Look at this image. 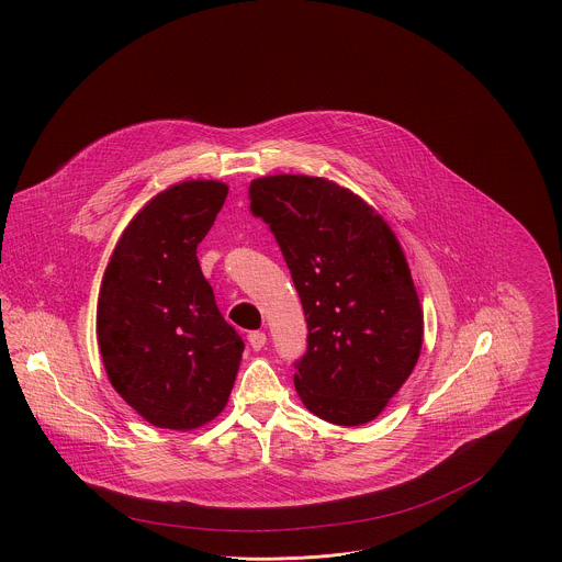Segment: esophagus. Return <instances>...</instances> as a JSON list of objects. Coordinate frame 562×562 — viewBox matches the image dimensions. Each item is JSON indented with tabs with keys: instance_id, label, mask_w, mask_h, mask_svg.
Masks as SVG:
<instances>
[{
	"instance_id": "esophagus-1",
	"label": "esophagus",
	"mask_w": 562,
	"mask_h": 562,
	"mask_svg": "<svg viewBox=\"0 0 562 562\" xmlns=\"http://www.w3.org/2000/svg\"><path fill=\"white\" fill-rule=\"evenodd\" d=\"M247 342L251 345V349H256V351H258V349H262V347H265V342H267V335H265V333H258V330H256V333H249V335H247Z\"/></svg>"
}]
</instances>
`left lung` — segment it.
Listing matches in <instances>:
<instances>
[{
    "label": "left lung",
    "mask_w": 562,
    "mask_h": 562,
    "mask_svg": "<svg viewBox=\"0 0 562 562\" xmlns=\"http://www.w3.org/2000/svg\"><path fill=\"white\" fill-rule=\"evenodd\" d=\"M249 200L304 306L308 349L293 378L300 400L337 426L373 422L413 373L424 342V311L395 232L326 178H256Z\"/></svg>",
    "instance_id": "8db88e82"
}]
</instances>
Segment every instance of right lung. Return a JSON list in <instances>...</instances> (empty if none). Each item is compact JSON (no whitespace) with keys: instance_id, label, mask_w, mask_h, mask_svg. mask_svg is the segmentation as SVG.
Returning <instances> with one entry per match:
<instances>
[{"instance_id":"obj_1","label":"right lung","mask_w":562,"mask_h":562,"mask_svg":"<svg viewBox=\"0 0 562 562\" xmlns=\"http://www.w3.org/2000/svg\"><path fill=\"white\" fill-rule=\"evenodd\" d=\"M225 198L227 184L217 180L160 191L123 229L102 278L98 345L106 375L156 428L206 426L236 380L245 345L198 260Z\"/></svg>"}]
</instances>
